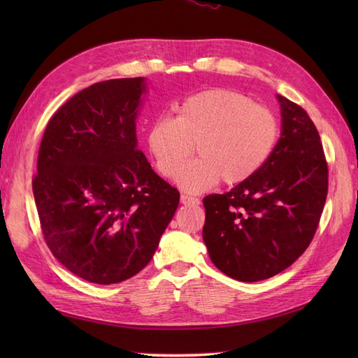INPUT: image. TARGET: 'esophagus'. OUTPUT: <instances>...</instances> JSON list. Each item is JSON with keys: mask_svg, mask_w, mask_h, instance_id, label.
Here are the masks:
<instances>
[{"mask_svg": "<svg viewBox=\"0 0 358 358\" xmlns=\"http://www.w3.org/2000/svg\"><path fill=\"white\" fill-rule=\"evenodd\" d=\"M180 203H183V204H200V199L187 196V194H182V196H180Z\"/></svg>", "mask_w": 358, "mask_h": 358, "instance_id": "1", "label": "esophagus"}]
</instances>
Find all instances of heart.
<instances>
[{
    "instance_id": "1",
    "label": "heart",
    "mask_w": 358,
    "mask_h": 358,
    "mask_svg": "<svg viewBox=\"0 0 358 358\" xmlns=\"http://www.w3.org/2000/svg\"><path fill=\"white\" fill-rule=\"evenodd\" d=\"M278 136L272 110L242 92L213 88L183 100L176 117H157L148 129V148L161 175L173 178L197 144L201 157L180 169L178 183L201 192L221 179L236 185L254 176L272 155Z\"/></svg>"
}]
</instances>
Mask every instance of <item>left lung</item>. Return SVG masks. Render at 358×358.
Returning a JSON list of instances; mask_svg holds the SVG:
<instances>
[{"label":"left lung","instance_id":"left-lung-1","mask_svg":"<svg viewBox=\"0 0 358 358\" xmlns=\"http://www.w3.org/2000/svg\"><path fill=\"white\" fill-rule=\"evenodd\" d=\"M282 134L254 176L203 199V241L212 263L242 282L272 278L306 251L320 225L329 167L305 109L278 95Z\"/></svg>","mask_w":358,"mask_h":358}]
</instances>
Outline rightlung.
<instances>
[{
  "mask_svg": "<svg viewBox=\"0 0 358 358\" xmlns=\"http://www.w3.org/2000/svg\"><path fill=\"white\" fill-rule=\"evenodd\" d=\"M143 78L94 83L52 115L32 192L50 252L71 273L110 285L152 259L179 204L137 149Z\"/></svg>",
  "mask_w": 358,
  "mask_h": 358,
  "instance_id": "add662e5",
  "label": "right lung"
}]
</instances>
